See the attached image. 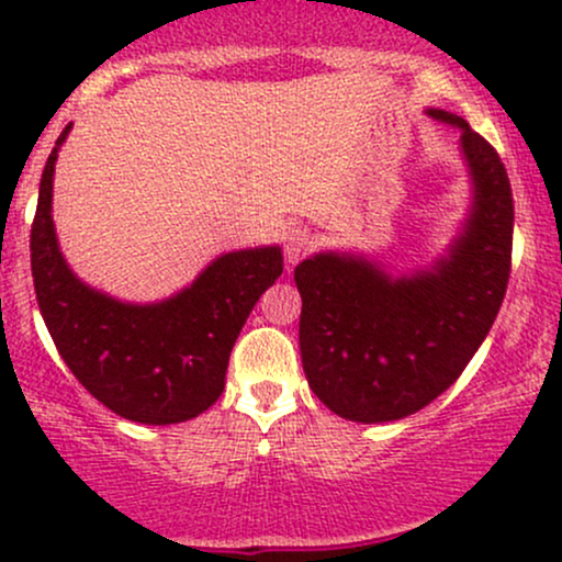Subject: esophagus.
Listing matches in <instances>:
<instances>
[{"label":"esophagus","instance_id":"34e87169","mask_svg":"<svg viewBox=\"0 0 562 562\" xmlns=\"http://www.w3.org/2000/svg\"><path fill=\"white\" fill-rule=\"evenodd\" d=\"M312 245V232L306 227H293L285 237V259L288 263H295Z\"/></svg>","mask_w":562,"mask_h":562}]
</instances>
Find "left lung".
<instances>
[{"instance_id": "8db88e82", "label": "left lung", "mask_w": 562, "mask_h": 562, "mask_svg": "<svg viewBox=\"0 0 562 562\" xmlns=\"http://www.w3.org/2000/svg\"><path fill=\"white\" fill-rule=\"evenodd\" d=\"M473 211L449 254L428 272L393 280L364 259L317 254L295 267L301 359L308 385L335 415L391 423L415 415L462 375L496 314L513 267V190L499 153L465 121Z\"/></svg>"}]
</instances>
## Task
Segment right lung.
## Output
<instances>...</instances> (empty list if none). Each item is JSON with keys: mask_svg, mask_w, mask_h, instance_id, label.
<instances>
[{"mask_svg": "<svg viewBox=\"0 0 562 562\" xmlns=\"http://www.w3.org/2000/svg\"><path fill=\"white\" fill-rule=\"evenodd\" d=\"M57 137L31 224L36 301L63 362L100 404L132 423L171 425L198 417L222 396L232 346L250 308L282 274V254H224L169 301L134 306L97 293L68 269L53 224Z\"/></svg>", "mask_w": 562, "mask_h": 562, "instance_id": "obj_1", "label": "right lung"}]
</instances>
